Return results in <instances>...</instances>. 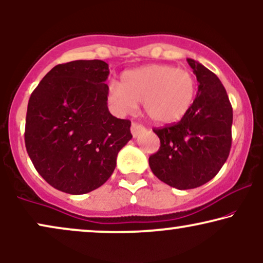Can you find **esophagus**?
<instances>
[{"instance_id": "34e87169", "label": "esophagus", "mask_w": 263, "mask_h": 263, "mask_svg": "<svg viewBox=\"0 0 263 263\" xmlns=\"http://www.w3.org/2000/svg\"><path fill=\"white\" fill-rule=\"evenodd\" d=\"M144 126L141 125V124H137V122H132L131 125V134L134 136V138L138 137L139 134H142L143 131H144Z\"/></svg>"}]
</instances>
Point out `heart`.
<instances>
[{
    "label": "heart",
    "instance_id": "b5f03b06",
    "mask_svg": "<svg viewBox=\"0 0 263 263\" xmlns=\"http://www.w3.org/2000/svg\"><path fill=\"white\" fill-rule=\"evenodd\" d=\"M197 83L189 69L171 65H146L121 74L120 84L111 83L107 101L114 113L132 114L143 102L145 113L160 125L181 120L195 102Z\"/></svg>",
    "mask_w": 263,
    "mask_h": 263
}]
</instances>
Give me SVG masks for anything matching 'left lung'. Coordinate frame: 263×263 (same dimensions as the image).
<instances>
[{"label":"left lung","instance_id":"left-lung-1","mask_svg":"<svg viewBox=\"0 0 263 263\" xmlns=\"http://www.w3.org/2000/svg\"><path fill=\"white\" fill-rule=\"evenodd\" d=\"M187 62L198 82L195 102L177 124L154 129L161 145L149 157L153 173L178 190L213 179L226 162L232 143L233 113L225 87L198 61Z\"/></svg>","mask_w":263,"mask_h":263}]
</instances>
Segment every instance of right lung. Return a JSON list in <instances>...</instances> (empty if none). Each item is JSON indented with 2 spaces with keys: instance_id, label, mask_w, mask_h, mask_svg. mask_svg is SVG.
<instances>
[{
  "instance_id": "1",
  "label": "right lung",
  "mask_w": 263,
  "mask_h": 263,
  "mask_svg": "<svg viewBox=\"0 0 263 263\" xmlns=\"http://www.w3.org/2000/svg\"><path fill=\"white\" fill-rule=\"evenodd\" d=\"M108 64L77 60L55 66L31 93L25 145L52 187L83 195L100 187L132 138L131 121L108 110Z\"/></svg>"
}]
</instances>
